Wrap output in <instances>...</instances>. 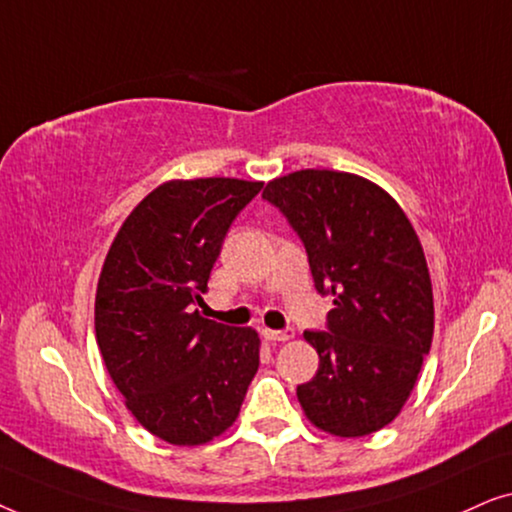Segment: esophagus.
I'll return each instance as SVG.
<instances>
[{
	"instance_id": "obj_1",
	"label": "esophagus",
	"mask_w": 512,
	"mask_h": 512,
	"mask_svg": "<svg viewBox=\"0 0 512 512\" xmlns=\"http://www.w3.org/2000/svg\"><path fill=\"white\" fill-rule=\"evenodd\" d=\"M261 335L268 342H286L293 338V331H289V328H286V331H272V328H263Z\"/></svg>"
}]
</instances>
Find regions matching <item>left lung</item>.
<instances>
[{
	"label": "left lung",
	"mask_w": 512,
	"mask_h": 512,
	"mask_svg": "<svg viewBox=\"0 0 512 512\" xmlns=\"http://www.w3.org/2000/svg\"><path fill=\"white\" fill-rule=\"evenodd\" d=\"M263 198L305 244L314 286L333 296L328 331H305L319 370L298 387L305 417L340 438L380 431L408 401L433 338L424 249L391 195L359 174L300 170Z\"/></svg>",
	"instance_id": "8db88e82"
}]
</instances>
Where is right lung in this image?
<instances>
[{
  "label": "right lung",
  "instance_id": "obj_1",
  "mask_svg": "<svg viewBox=\"0 0 512 512\" xmlns=\"http://www.w3.org/2000/svg\"><path fill=\"white\" fill-rule=\"evenodd\" d=\"M263 181L174 179L123 221L104 258L95 338L139 424L172 445H202L240 415L258 370V333L195 310L235 216Z\"/></svg>",
  "mask_w": 512,
  "mask_h": 512
}]
</instances>
